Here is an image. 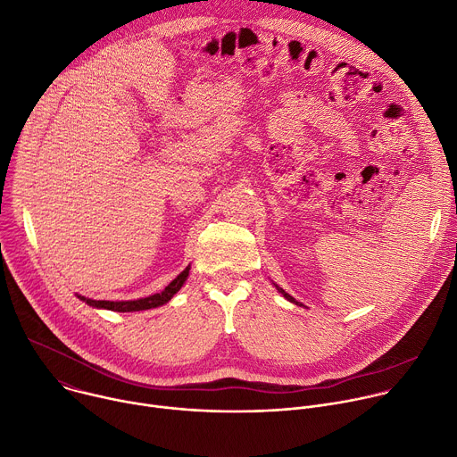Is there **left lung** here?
Here are the masks:
<instances>
[{
    "label": "left lung",
    "instance_id": "1",
    "mask_svg": "<svg viewBox=\"0 0 457 457\" xmlns=\"http://www.w3.org/2000/svg\"><path fill=\"white\" fill-rule=\"evenodd\" d=\"M277 289H278V291H280V293H282V295H284V296H286L289 302H295V303H298V302H296V300H295L291 295H287V293H286L282 287H278V286H277Z\"/></svg>",
    "mask_w": 457,
    "mask_h": 457
}]
</instances>
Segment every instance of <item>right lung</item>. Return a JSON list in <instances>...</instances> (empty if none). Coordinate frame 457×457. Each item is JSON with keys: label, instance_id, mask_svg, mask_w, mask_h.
<instances>
[{"label": "right lung", "instance_id": "obj_1", "mask_svg": "<svg viewBox=\"0 0 457 457\" xmlns=\"http://www.w3.org/2000/svg\"><path fill=\"white\" fill-rule=\"evenodd\" d=\"M189 275V268H186L175 280H171L164 291L157 293V295H152V296H146V298H141V300H129V302H108V300H90V298H85V296H78L81 298L83 302H87L88 305L92 307H101V309H108V311H117V312H132V311H145V309H154V307H159L166 302H170L173 298V295L182 287V284L186 282Z\"/></svg>", "mask_w": 457, "mask_h": 457}]
</instances>
